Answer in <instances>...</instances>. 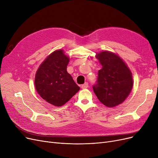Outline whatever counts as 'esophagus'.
Segmentation results:
<instances>
[{"mask_svg": "<svg viewBox=\"0 0 158 158\" xmlns=\"http://www.w3.org/2000/svg\"><path fill=\"white\" fill-rule=\"evenodd\" d=\"M87 88H88V82H85V83H84V84L82 85V89H85Z\"/></svg>", "mask_w": 158, "mask_h": 158, "instance_id": "1", "label": "esophagus"}]
</instances>
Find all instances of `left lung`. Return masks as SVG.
<instances>
[{"mask_svg":"<svg viewBox=\"0 0 158 158\" xmlns=\"http://www.w3.org/2000/svg\"><path fill=\"white\" fill-rule=\"evenodd\" d=\"M102 68L98 71L97 83L93 89L97 98L105 106L113 107L122 103L131 93L132 75L125 62L110 51L97 53Z\"/></svg>","mask_w":158,"mask_h":158,"instance_id":"8db88e82","label":"left lung"}]
</instances>
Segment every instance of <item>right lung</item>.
I'll use <instances>...</instances> for the list:
<instances>
[{"mask_svg": "<svg viewBox=\"0 0 158 158\" xmlns=\"http://www.w3.org/2000/svg\"><path fill=\"white\" fill-rule=\"evenodd\" d=\"M69 60L63 50H56L47 57L35 74L37 93L56 107L63 106L80 89L66 70Z\"/></svg>", "mask_w": 158, "mask_h": 158, "instance_id": "1", "label": "right lung"}]
</instances>
